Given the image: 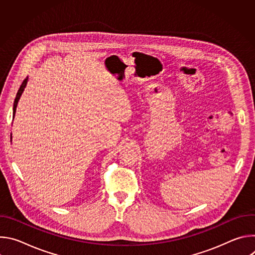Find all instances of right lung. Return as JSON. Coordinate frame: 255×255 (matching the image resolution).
Wrapping results in <instances>:
<instances>
[{
  "label": "right lung",
  "instance_id": "1",
  "mask_svg": "<svg viewBox=\"0 0 255 255\" xmlns=\"http://www.w3.org/2000/svg\"><path fill=\"white\" fill-rule=\"evenodd\" d=\"M27 83H28V77L23 81V83H22V85L20 86V89L18 90V93H17V95H16V98H15V101H14V105H13V116H14V117H15L16 108H17L18 102H19V100H20V97H21L22 93L24 92V89H25V87H26ZM11 140H12V134H11Z\"/></svg>",
  "mask_w": 255,
  "mask_h": 255
}]
</instances>
